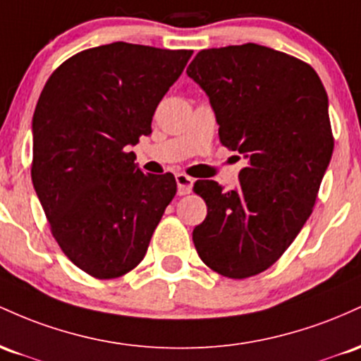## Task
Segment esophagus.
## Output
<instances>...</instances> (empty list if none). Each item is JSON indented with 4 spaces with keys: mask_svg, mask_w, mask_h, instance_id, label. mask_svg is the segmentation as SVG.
I'll return each mask as SVG.
<instances>
[{
    "mask_svg": "<svg viewBox=\"0 0 361 361\" xmlns=\"http://www.w3.org/2000/svg\"><path fill=\"white\" fill-rule=\"evenodd\" d=\"M176 182H177V194H179V196H185V194L192 191V184H194L192 177L185 176V173H177Z\"/></svg>",
    "mask_w": 361,
    "mask_h": 361,
    "instance_id": "esophagus-1",
    "label": "esophagus"
}]
</instances>
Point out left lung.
<instances>
[{
	"label": "left lung",
	"instance_id": "1",
	"mask_svg": "<svg viewBox=\"0 0 361 361\" xmlns=\"http://www.w3.org/2000/svg\"><path fill=\"white\" fill-rule=\"evenodd\" d=\"M209 97L221 145L245 157L238 188L197 180L208 206L201 261L242 279L273 266L309 220L334 140L326 88L303 61L257 44L202 49L188 68Z\"/></svg>",
	"mask_w": 361,
	"mask_h": 361
}]
</instances>
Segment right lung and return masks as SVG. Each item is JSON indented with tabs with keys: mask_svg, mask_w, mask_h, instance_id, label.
Wrapping results in <instances>:
<instances>
[{
	"mask_svg": "<svg viewBox=\"0 0 361 361\" xmlns=\"http://www.w3.org/2000/svg\"><path fill=\"white\" fill-rule=\"evenodd\" d=\"M192 51L128 42L64 61L32 119V182L68 259L93 278L136 268L177 192L172 173H143L129 152Z\"/></svg>",
	"mask_w": 361,
	"mask_h": 361,
	"instance_id": "1",
	"label": "right lung"
}]
</instances>
